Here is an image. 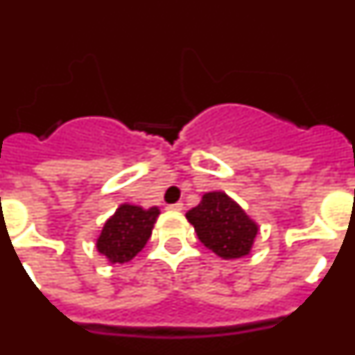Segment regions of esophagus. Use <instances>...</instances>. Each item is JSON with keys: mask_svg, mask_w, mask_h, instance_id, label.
Masks as SVG:
<instances>
[{"mask_svg": "<svg viewBox=\"0 0 355 355\" xmlns=\"http://www.w3.org/2000/svg\"><path fill=\"white\" fill-rule=\"evenodd\" d=\"M168 209H174V211H181L183 209V202H175V205L168 206Z\"/></svg>", "mask_w": 355, "mask_h": 355, "instance_id": "34e87169", "label": "esophagus"}]
</instances>
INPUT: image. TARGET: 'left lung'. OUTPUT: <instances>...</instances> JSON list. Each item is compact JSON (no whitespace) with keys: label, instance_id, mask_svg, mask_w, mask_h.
Returning <instances> with one entry per match:
<instances>
[{"label":"left lung","instance_id":"8db88e82","mask_svg":"<svg viewBox=\"0 0 355 355\" xmlns=\"http://www.w3.org/2000/svg\"><path fill=\"white\" fill-rule=\"evenodd\" d=\"M187 218L196 227L199 240L224 259L249 254L258 234V225L222 192L206 193L200 205L187 213Z\"/></svg>","mask_w":355,"mask_h":355}]
</instances>
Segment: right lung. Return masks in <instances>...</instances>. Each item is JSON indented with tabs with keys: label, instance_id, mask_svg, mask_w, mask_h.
I'll return each mask as SVG.
<instances>
[{
	"label": "right lung",
	"instance_id": "1",
	"mask_svg": "<svg viewBox=\"0 0 355 355\" xmlns=\"http://www.w3.org/2000/svg\"><path fill=\"white\" fill-rule=\"evenodd\" d=\"M158 215V208L142 209L140 206L122 205L106 220L97 240V250L112 263L130 261L147 243Z\"/></svg>",
	"mask_w": 355,
	"mask_h": 355
}]
</instances>
